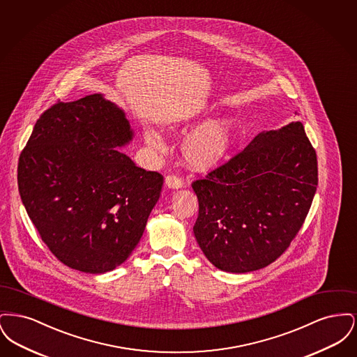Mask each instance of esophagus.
Here are the masks:
<instances>
[{
	"instance_id": "34e87169",
	"label": "esophagus",
	"mask_w": 357,
	"mask_h": 357,
	"mask_svg": "<svg viewBox=\"0 0 357 357\" xmlns=\"http://www.w3.org/2000/svg\"><path fill=\"white\" fill-rule=\"evenodd\" d=\"M165 185L169 188H181L183 186V182H182V179H179L175 175H167L165 179Z\"/></svg>"
}]
</instances>
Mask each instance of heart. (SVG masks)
I'll return each mask as SVG.
<instances>
[{
  "instance_id": "obj_1",
  "label": "heart",
  "mask_w": 357,
  "mask_h": 357,
  "mask_svg": "<svg viewBox=\"0 0 357 357\" xmlns=\"http://www.w3.org/2000/svg\"><path fill=\"white\" fill-rule=\"evenodd\" d=\"M163 127L169 131L182 130L179 123H166ZM236 134L237 121L233 116H222L204 121L191 131L183 142L182 153L187 165L198 171L215 169L230 151ZM144 142L153 150H163L162 139L153 130L144 131Z\"/></svg>"
}]
</instances>
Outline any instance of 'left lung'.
I'll return each mask as SVG.
<instances>
[{
    "mask_svg": "<svg viewBox=\"0 0 357 357\" xmlns=\"http://www.w3.org/2000/svg\"><path fill=\"white\" fill-rule=\"evenodd\" d=\"M317 182L316 151L301 121L259 132L242 153L192 183L201 250L223 272L268 266L301 229Z\"/></svg>",
    "mask_w": 357,
    "mask_h": 357,
    "instance_id": "8db88e82",
    "label": "left lung"
}]
</instances>
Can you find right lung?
<instances>
[{
	"label": "right lung",
	"instance_id": "obj_1",
	"mask_svg": "<svg viewBox=\"0 0 357 357\" xmlns=\"http://www.w3.org/2000/svg\"><path fill=\"white\" fill-rule=\"evenodd\" d=\"M134 136L119 105L93 93L47 109L20 155L25 210L52 253L75 271L121 265L160 197L163 176L119 151Z\"/></svg>",
	"mask_w": 357,
	"mask_h": 357
}]
</instances>
